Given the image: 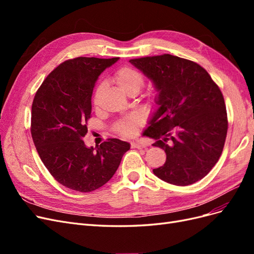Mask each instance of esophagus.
Segmentation results:
<instances>
[{
  "label": "esophagus",
  "instance_id": "34e87169",
  "mask_svg": "<svg viewBox=\"0 0 254 254\" xmlns=\"http://www.w3.org/2000/svg\"><path fill=\"white\" fill-rule=\"evenodd\" d=\"M131 147L132 148H145L146 147V144L141 143V142H132L131 143Z\"/></svg>",
  "mask_w": 254,
  "mask_h": 254
}]
</instances>
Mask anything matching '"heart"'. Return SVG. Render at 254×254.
<instances>
[{
	"mask_svg": "<svg viewBox=\"0 0 254 254\" xmlns=\"http://www.w3.org/2000/svg\"><path fill=\"white\" fill-rule=\"evenodd\" d=\"M113 79H114V82L117 83L119 89L123 92H125V93H128L130 91L137 92L141 89V87L144 83L143 75L139 71H136L134 68L129 67V66H123L119 68V70L115 72ZM102 88H103V84H98L97 88L94 91V94H93L94 104H96L97 102V97ZM141 123H142V120L139 115L132 114L126 120L122 121L119 123V124H117V126H115V131L123 136H132L136 131V127L139 126Z\"/></svg>",
	"mask_w": 254,
	"mask_h": 254,
	"instance_id": "b5f03b06",
	"label": "heart"
}]
</instances>
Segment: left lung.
I'll list each match as a JSON object with an SVG mask.
<instances>
[{
	"mask_svg": "<svg viewBox=\"0 0 254 254\" xmlns=\"http://www.w3.org/2000/svg\"><path fill=\"white\" fill-rule=\"evenodd\" d=\"M129 63L148 77L158 94L144 135L164 149L163 166L152 170L175 186H190L210 173L221 155L228 120L224 96L202 66L164 54Z\"/></svg>",
	"mask_w": 254,
	"mask_h": 254,
	"instance_id": "1",
	"label": "left lung"
}]
</instances>
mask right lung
I'll return each mask as SVG.
<instances>
[{
  "label": "right lung",
  "instance_id": "right-lung-1",
  "mask_svg": "<svg viewBox=\"0 0 254 254\" xmlns=\"http://www.w3.org/2000/svg\"><path fill=\"white\" fill-rule=\"evenodd\" d=\"M119 58L77 57L51 72L32 106L33 141L51 175L65 188L92 191L108 182L120 166L128 142L109 139L96 147L83 142L95 82Z\"/></svg>",
  "mask_w": 254,
  "mask_h": 254
}]
</instances>
